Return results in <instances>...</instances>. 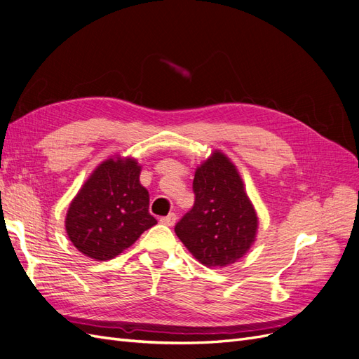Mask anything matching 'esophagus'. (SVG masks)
Returning a JSON list of instances; mask_svg holds the SVG:
<instances>
[{
  "instance_id": "obj_1",
  "label": "esophagus",
  "mask_w": 359,
  "mask_h": 359,
  "mask_svg": "<svg viewBox=\"0 0 359 359\" xmlns=\"http://www.w3.org/2000/svg\"><path fill=\"white\" fill-rule=\"evenodd\" d=\"M175 222H177V215L173 212H170L166 217H161V219H160V223L165 224V226H173V224H175Z\"/></svg>"
}]
</instances>
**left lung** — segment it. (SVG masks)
Listing matches in <instances>:
<instances>
[{
	"label": "left lung",
	"mask_w": 359,
	"mask_h": 359,
	"mask_svg": "<svg viewBox=\"0 0 359 359\" xmlns=\"http://www.w3.org/2000/svg\"><path fill=\"white\" fill-rule=\"evenodd\" d=\"M194 205L175 224L189 252L206 266H227L255 243L257 217L236 168L215 153L196 169Z\"/></svg>",
	"instance_id": "obj_1"
}]
</instances>
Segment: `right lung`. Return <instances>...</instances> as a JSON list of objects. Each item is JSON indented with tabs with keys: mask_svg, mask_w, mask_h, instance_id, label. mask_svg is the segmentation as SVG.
Masks as SVG:
<instances>
[{
	"mask_svg": "<svg viewBox=\"0 0 359 359\" xmlns=\"http://www.w3.org/2000/svg\"><path fill=\"white\" fill-rule=\"evenodd\" d=\"M135 158L103 161L72 201L66 231L81 253L109 260L123 253L157 220L149 214V194L139 182Z\"/></svg>",
	"mask_w": 359,
	"mask_h": 359,
	"instance_id": "add662e5",
	"label": "right lung"
}]
</instances>
